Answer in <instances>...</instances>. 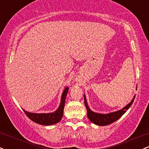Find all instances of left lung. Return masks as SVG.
I'll return each mask as SVG.
<instances>
[{"instance_id": "1", "label": "left lung", "mask_w": 149, "mask_h": 149, "mask_svg": "<svg viewBox=\"0 0 149 149\" xmlns=\"http://www.w3.org/2000/svg\"><path fill=\"white\" fill-rule=\"evenodd\" d=\"M134 102V99L131 101L128 104H127L126 107H124L123 109H120V110L117 111L115 112H112V113L109 114H99L96 113V112H93L88 107L87 101H86V97L84 95V102L85 105H86V109H87V112H88V117L93 123L97 125L100 126H105L108 125L112 124V122H115L118 120L119 118H120L124 114L127 112V110L130 107V106L132 105V103Z\"/></svg>"}]
</instances>
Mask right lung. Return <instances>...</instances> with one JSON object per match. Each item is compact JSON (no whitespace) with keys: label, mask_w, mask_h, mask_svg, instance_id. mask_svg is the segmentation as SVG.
<instances>
[{"label":"right lung","mask_w":149,"mask_h":149,"mask_svg":"<svg viewBox=\"0 0 149 149\" xmlns=\"http://www.w3.org/2000/svg\"><path fill=\"white\" fill-rule=\"evenodd\" d=\"M68 91V88L67 87L65 88L63 93H62L61 104H60L59 107L57 109L56 112L47 114H37L30 113V112L24 110V113L27 116L28 118L30 119L32 121H33V122H35V123L39 124V125L48 126L58 123L61 120L62 117H63V108H64L65 101H66V95Z\"/></svg>","instance_id":"1"}]
</instances>
